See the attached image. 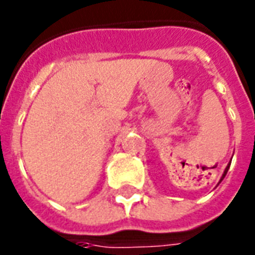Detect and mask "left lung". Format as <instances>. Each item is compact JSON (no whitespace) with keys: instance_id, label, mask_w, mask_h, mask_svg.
Returning a JSON list of instances; mask_svg holds the SVG:
<instances>
[{"instance_id":"8db88e82","label":"left lung","mask_w":255,"mask_h":255,"mask_svg":"<svg viewBox=\"0 0 255 255\" xmlns=\"http://www.w3.org/2000/svg\"><path fill=\"white\" fill-rule=\"evenodd\" d=\"M229 167H230V164H229V165H228V167H226L225 172H224V174H222V178L225 177V174H226V173H228V169H229ZM222 178H221V180H222Z\"/></svg>"}]
</instances>
